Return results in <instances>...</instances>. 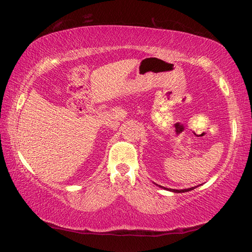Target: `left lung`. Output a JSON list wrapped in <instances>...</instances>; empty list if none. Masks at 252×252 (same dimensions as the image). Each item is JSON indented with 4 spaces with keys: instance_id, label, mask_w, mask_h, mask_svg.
I'll return each mask as SVG.
<instances>
[{
    "instance_id": "1",
    "label": "left lung",
    "mask_w": 252,
    "mask_h": 252,
    "mask_svg": "<svg viewBox=\"0 0 252 252\" xmlns=\"http://www.w3.org/2000/svg\"><path fill=\"white\" fill-rule=\"evenodd\" d=\"M159 187H161V186H159ZM161 188H164V187H161ZM165 189H167V188H165ZM192 189H195V187H191V188H188V189H180V190H178V189H167V190L173 191V192H186V191L192 190Z\"/></svg>"
}]
</instances>
